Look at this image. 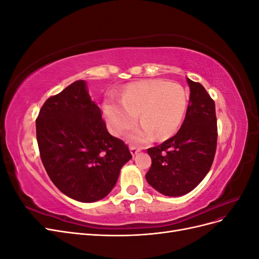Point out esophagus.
Wrapping results in <instances>:
<instances>
[{
  "mask_svg": "<svg viewBox=\"0 0 259 259\" xmlns=\"http://www.w3.org/2000/svg\"><path fill=\"white\" fill-rule=\"evenodd\" d=\"M130 150H131V153H132L133 155H135V154H137V153L140 151V149L137 148L136 146H131V147H130Z\"/></svg>",
  "mask_w": 259,
  "mask_h": 259,
  "instance_id": "obj_1",
  "label": "esophagus"
}]
</instances>
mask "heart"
<instances>
[{
  "label": "heart",
  "instance_id": "b5f03b06",
  "mask_svg": "<svg viewBox=\"0 0 259 259\" xmlns=\"http://www.w3.org/2000/svg\"><path fill=\"white\" fill-rule=\"evenodd\" d=\"M188 106V94L183 86L163 80L131 84L121 101L108 100L104 113L110 131L123 134L136 123L142 126L132 132L131 142L145 144L153 135L163 138L174 133L182 123Z\"/></svg>",
  "mask_w": 259,
  "mask_h": 259
}]
</instances>
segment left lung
Masks as SVG:
<instances>
[{
    "instance_id": "8db88e82",
    "label": "left lung",
    "mask_w": 259,
    "mask_h": 259,
    "mask_svg": "<svg viewBox=\"0 0 259 259\" xmlns=\"http://www.w3.org/2000/svg\"><path fill=\"white\" fill-rule=\"evenodd\" d=\"M187 81L190 100L182 126L173 137L147 150L151 158L147 182L168 197L193 190L208 173L216 153L218 133L214 100L200 83Z\"/></svg>"
}]
</instances>
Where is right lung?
<instances>
[{"label":"right lung","mask_w":259,"mask_h":259,"mask_svg":"<svg viewBox=\"0 0 259 259\" xmlns=\"http://www.w3.org/2000/svg\"><path fill=\"white\" fill-rule=\"evenodd\" d=\"M35 128L46 173L62 193L76 201L105 198L132 158L127 145L109 134L82 80L45 101Z\"/></svg>","instance_id":"1"}]
</instances>
